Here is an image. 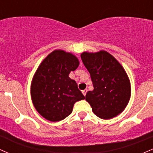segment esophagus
Listing matches in <instances>:
<instances>
[{"label":"esophagus","mask_w":153,"mask_h":153,"mask_svg":"<svg viewBox=\"0 0 153 153\" xmlns=\"http://www.w3.org/2000/svg\"><path fill=\"white\" fill-rule=\"evenodd\" d=\"M82 94L84 95V96H85V95H86V93H87V90L82 91Z\"/></svg>","instance_id":"1"}]
</instances>
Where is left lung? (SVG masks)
<instances>
[{
    "label": "left lung",
    "mask_w": 153,
    "mask_h": 153,
    "mask_svg": "<svg viewBox=\"0 0 153 153\" xmlns=\"http://www.w3.org/2000/svg\"><path fill=\"white\" fill-rule=\"evenodd\" d=\"M80 57L94 85V90L89 91L85 96L93 112L103 119L117 117L130 99V81L126 71L106 51L84 52Z\"/></svg>",
    "instance_id": "8db88e82"
}]
</instances>
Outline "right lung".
I'll return each instance as SVG.
<instances>
[{"instance_id":"right-lung-1","label":"right lung","mask_w":153,"mask_h":153,"mask_svg":"<svg viewBox=\"0 0 153 153\" xmlns=\"http://www.w3.org/2000/svg\"><path fill=\"white\" fill-rule=\"evenodd\" d=\"M79 66L78 59L64 50H54L42 62L33 77L31 96L36 110L44 118L59 122L73 111L75 103L85 99L71 71Z\"/></svg>"}]
</instances>
